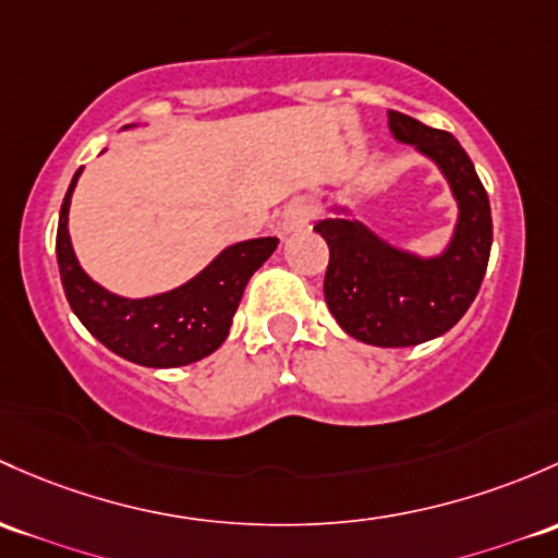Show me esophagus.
Wrapping results in <instances>:
<instances>
[{
	"label": "esophagus",
	"instance_id": "esophagus-1",
	"mask_svg": "<svg viewBox=\"0 0 558 558\" xmlns=\"http://www.w3.org/2000/svg\"><path fill=\"white\" fill-rule=\"evenodd\" d=\"M307 216H310L307 205H304L302 201H291L283 208V214H280V221H278L280 232H286V234L299 232L304 225H307Z\"/></svg>",
	"mask_w": 558,
	"mask_h": 558
}]
</instances>
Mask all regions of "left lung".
Returning <instances> with one entry per match:
<instances>
[{
	"mask_svg": "<svg viewBox=\"0 0 558 558\" xmlns=\"http://www.w3.org/2000/svg\"><path fill=\"white\" fill-rule=\"evenodd\" d=\"M398 144H409L447 179L457 203L449 243L422 256L348 219V205H331L313 230L328 243L324 294L337 324L374 348H412L447 333L476 299L492 251V210L471 157L447 131L387 111Z\"/></svg>",
	"mask_w": 558,
	"mask_h": 558,
	"instance_id": "left-lung-1",
	"label": "left lung"
}]
</instances>
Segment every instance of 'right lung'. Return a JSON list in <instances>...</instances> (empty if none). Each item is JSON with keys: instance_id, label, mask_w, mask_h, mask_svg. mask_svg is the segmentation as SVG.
<instances>
[{"instance_id": "right-lung-1", "label": "right lung", "mask_w": 558, "mask_h": 558, "mask_svg": "<svg viewBox=\"0 0 558 558\" xmlns=\"http://www.w3.org/2000/svg\"><path fill=\"white\" fill-rule=\"evenodd\" d=\"M136 125H125L122 131ZM80 173H74L58 216L56 256L69 307L80 324L111 353L149 368L195 363L221 348L251 275L278 248V238H254L227 245L195 278L155 296H120L80 267L69 234V205Z\"/></svg>"}]
</instances>
